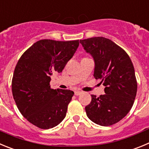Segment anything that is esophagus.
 Returning <instances> with one entry per match:
<instances>
[{
	"mask_svg": "<svg viewBox=\"0 0 149 149\" xmlns=\"http://www.w3.org/2000/svg\"><path fill=\"white\" fill-rule=\"evenodd\" d=\"M74 93H75V95H76V96H79V95H80V94H81V93H82V91H76L74 92Z\"/></svg>",
	"mask_w": 149,
	"mask_h": 149,
	"instance_id": "1",
	"label": "esophagus"
}]
</instances>
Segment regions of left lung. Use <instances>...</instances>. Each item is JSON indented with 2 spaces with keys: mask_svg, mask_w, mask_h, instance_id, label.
I'll return each mask as SVG.
<instances>
[{
  "mask_svg": "<svg viewBox=\"0 0 149 149\" xmlns=\"http://www.w3.org/2000/svg\"><path fill=\"white\" fill-rule=\"evenodd\" d=\"M84 49L94 60L95 79H102L105 94L96 97L85 107L87 116L102 126L118 123L132 108L137 91L134 65L124 49L114 42L94 37L80 40Z\"/></svg>",
  "mask_w": 149,
  "mask_h": 149,
  "instance_id": "obj_1",
  "label": "left lung"
}]
</instances>
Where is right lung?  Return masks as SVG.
I'll return each instance as SVG.
<instances>
[{
  "label": "right lung",
  "mask_w": 149,
  "mask_h": 149,
  "mask_svg": "<svg viewBox=\"0 0 149 149\" xmlns=\"http://www.w3.org/2000/svg\"><path fill=\"white\" fill-rule=\"evenodd\" d=\"M79 45V40H40L18 60L12 81L13 98L21 114L36 126L52 128L66 116L74 93L51 89L50 76L62 71Z\"/></svg>",
  "instance_id": "add662e5"
}]
</instances>
